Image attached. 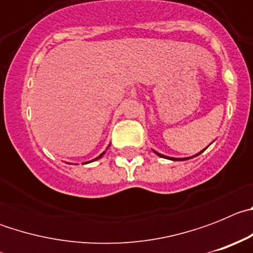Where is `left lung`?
I'll use <instances>...</instances> for the list:
<instances>
[{"mask_svg":"<svg viewBox=\"0 0 253 253\" xmlns=\"http://www.w3.org/2000/svg\"><path fill=\"white\" fill-rule=\"evenodd\" d=\"M154 153L157 154V156H160V157H163V158H167V160H172V161H186V160H190V158H193V157H196V156H199V154L202 153V152H199L198 154H195V156H193V157H187V158H175V157H169V156H165V154H161V153H158V152H156V151H153Z\"/></svg>","mask_w":253,"mask_h":253,"instance_id":"left-lung-1","label":"left lung"}]
</instances>
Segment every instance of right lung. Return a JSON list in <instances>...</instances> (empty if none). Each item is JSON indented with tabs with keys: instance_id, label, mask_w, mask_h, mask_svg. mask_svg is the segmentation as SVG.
I'll list each match as a JSON object with an SVG mask.
<instances>
[{
	"instance_id": "obj_1",
	"label": "right lung",
	"mask_w": 253,
	"mask_h": 253,
	"mask_svg": "<svg viewBox=\"0 0 253 253\" xmlns=\"http://www.w3.org/2000/svg\"><path fill=\"white\" fill-rule=\"evenodd\" d=\"M109 147H110V144H109ZM109 147H107V148H109ZM107 148H106V149H105V151H104V152H102V153H101V154H100L99 157H96V158H93V160H92V161H88V162H84V165H86V163H90V162H93V161H96V160H99V158H101V157H102V156H104V154H105V153H106Z\"/></svg>"
}]
</instances>
